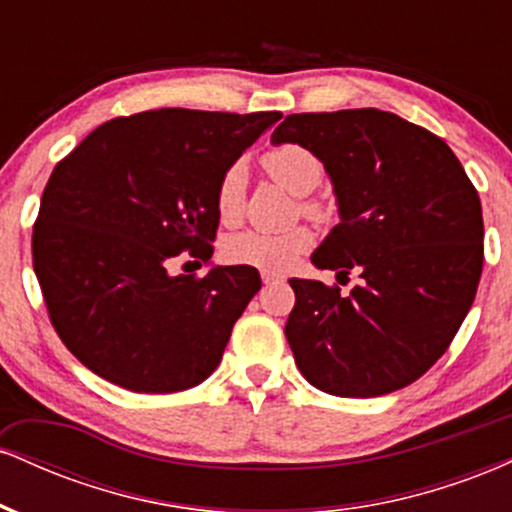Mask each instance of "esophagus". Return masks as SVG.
<instances>
[{"mask_svg": "<svg viewBox=\"0 0 512 512\" xmlns=\"http://www.w3.org/2000/svg\"><path fill=\"white\" fill-rule=\"evenodd\" d=\"M262 281L269 286V284H281V281H284V279H281V276H276V274L262 272Z\"/></svg>", "mask_w": 512, "mask_h": 512, "instance_id": "esophagus-1", "label": "esophagus"}]
</instances>
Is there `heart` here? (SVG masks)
<instances>
[{"instance_id": "obj_1", "label": "heart", "mask_w": 512, "mask_h": 512, "mask_svg": "<svg viewBox=\"0 0 512 512\" xmlns=\"http://www.w3.org/2000/svg\"><path fill=\"white\" fill-rule=\"evenodd\" d=\"M262 168L272 180L296 197H305L320 185L322 163L313 151L301 144H281L269 149L262 156ZM245 182L248 170L243 161L231 163L223 170L219 185H216V211L223 223H236L243 214ZM303 209L313 216H325V207L315 202H305ZM313 236L308 228H291L284 233H264V231H240L236 236L226 238L223 255L228 262L255 267L260 272L281 274L298 262L303 252L310 250Z\"/></svg>"}]
</instances>
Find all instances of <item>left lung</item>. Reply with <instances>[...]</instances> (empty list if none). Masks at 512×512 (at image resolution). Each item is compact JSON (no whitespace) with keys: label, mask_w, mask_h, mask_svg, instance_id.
I'll return each instance as SVG.
<instances>
[{"label":"left lung","mask_w":512,"mask_h":512,"mask_svg":"<svg viewBox=\"0 0 512 512\" xmlns=\"http://www.w3.org/2000/svg\"><path fill=\"white\" fill-rule=\"evenodd\" d=\"M272 144L305 146L332 180L339 223L310 260L363 279L349 296L289 281L296 366L337 397L414 383L445 354L481 279V202L462 163L436 134L378 108L289 115Z\"/></svg>","instance_id":"8db88e82"}]
</instances>
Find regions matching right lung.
Masks as SVG:
<instances>
[{
  "instance_id": "obj_1",
  "label": "right lung",
  "mask_w": 512,
  "mask_h": 512,
  "mask_svg": "<svg viewBox=\"0 0 512 512\" xmlns=\"http://www.w3.org/2000/svg\"><path fill=\"white\" fill-rule=\"evenodd\" d=\"M281 113L161 108L105 122L52 170L33 267L52 325L88 370L132 392L195 387L260 291L257 269L170 274L211 260L216 185Z\"/></svg>"
}]
</instances>
